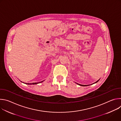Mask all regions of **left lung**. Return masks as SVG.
<instances>
[{
    "instance_id": "1",
    "label": "left lung",
    "mask_w": 121,
    "mask_h": 121,
    "mask_svg": "<svg viewBox=\"0 0 121 121\" xmlns=\"http://www.w3.org/2000/svg\"><path fill=\"white\" fill-rule=\"evenodd\" d=\"M99 79L98 81H97L96 82H95L94 83H97V82H98L99 81ZM78 84V83H77ZM78 84L79 85H80V86H88V85H81V84Z\"/></svg>"
}]
</instances>
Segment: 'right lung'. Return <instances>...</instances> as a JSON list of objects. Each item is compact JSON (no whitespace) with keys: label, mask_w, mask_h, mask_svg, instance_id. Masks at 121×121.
<instances>
[{"label":"right lung","mask_w":121,"mask_h":121,"mask_svg":"<svg viewBox=\"0 0 121 121\" xmlns=\"http://www.w3.org/2000/svg\"><path fill=\"white\" fill-rule=\"evenodd\" d=\"M43 81H41V82H38V83H27V84H29V85H31V84H33V85H34V84H38V83H41V82H43ZM26 84H27V83H26Z\"/></svg>","instance_id":"add662e5"}]
</instances>
